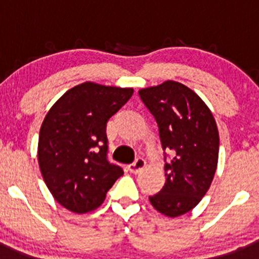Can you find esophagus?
<instances>
[{
    "mask_svg": "<svg viewBox=\"0 0 259 259\" xmlns=\"http://www.w3.org/2000/svg\"><path fill=\"white\" fill-rule=\"evenodd\" d=\"M145 165H146V161L144 160V159L138 158L134 163L130 164L129 170L132 171V173H139L140 170H143V169L145 168Z\"/></svg>",
    "mask_w": 259,
    "mask_h": 259,
    "instance_id": "34e87169",
    "label": "esophagus"
}]
</instances>
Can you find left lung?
Wrapping results in <instances>:
<instances>
[{"instance_id": "obj_1", "label": "left lung", "mask_w": 259, "mask_h": 259, "mask_svg": "<svg viewBox=\"0 0 259 259\" xmlns=\"http://www.w3.org/2000/svg\"><path fill=\"white\" fill-rule=\"evenodd\" d=\"M146 108L155 116L161 145L174 158L165 164V184L149 197L159 213L180 217L198 205L209 189L218 165L219 134L207 104L178 81L139 90Z\"/></svg>"}]
</instances>
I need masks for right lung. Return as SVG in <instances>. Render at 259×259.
<instances>
[{
    "label": "right lung",
    "instance_id": "add662e5",
    "mask_svg": "<svg viewBox=\"0 0 259 259\" xmlns=\"http://www.w3.org/2000/svg\"><path fill=\"white\" fill-rule=\"evenodd\" d=\"M134 89L86 82L67 90L46 114L37 159L57 203L76 214L103 204L124 174L106 159V122L132 98Z\"/></svg>",
    "mask_w": 259,
    "mask_h": 259
}]
</instances>
